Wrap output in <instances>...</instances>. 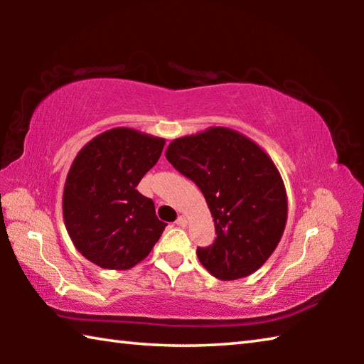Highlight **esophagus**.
Segmentation results:
<instances>
[{
  "label": "esophagus",
  "instance_id": "1",
  "mask_svg": "<svg viewBox=\"0 0 364 364\" xmlns=\"http://www.w3.org/2000/svg\"><path fill=\"white\" fill-rule=\"evenodd\" d=\"M186 225H188V218L184 217V215H181V217H178V220H176V226L184 228Z\"/></svg>",
  "mask_w": 364,
  "mask_h": 364
}]
</instances>
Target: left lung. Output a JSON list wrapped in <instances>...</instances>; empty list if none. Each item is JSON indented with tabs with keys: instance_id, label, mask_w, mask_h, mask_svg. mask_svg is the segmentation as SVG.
Listing matches in <instances>:
<instances>
[{
	"instance_id": "8db88e82",
	"label": "left lung",
	"mask_w": 364,
	"mask_h": 364,
	"mask_svg": "<svg viewBox=\"0 0 364 364\" xmlns=\"http://www.w3.org/2000/svg\"><path fill=\"white\" fill-rule=\"evenodd\" d=\"M165 157L204 194L217 237L197 257L221 281L245 278L273 254L287 221L284 181L271 157L242 133L210 127L176 138Z\"/></svg>"
}]
</instances>
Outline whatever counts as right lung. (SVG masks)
Returning <instances> with one entry per match:
<instances>
[{"instance_id": "add662e5", "label": "right lung", "mask_w": 364, "mask_h": 364, "mask_svg": "<svg viewBox=\"0 0 364 364\" xmlns=\"http://www.w3.org/2000/svg\"><path fill=\"white\" fill-rule=\"evenodd\" d=\"M164 138L112 128L86 143L65 178L63 213L75 249L106 269H130L149 255L167 223L138 183L162 154Z\"/></svg>"}]
</instances>
